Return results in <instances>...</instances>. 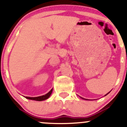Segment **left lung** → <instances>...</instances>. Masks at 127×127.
<instances>
[{"label":"left lung","instance_id":"8db88e82","mask_svg":"<svg viewBox=\"0 0 127 127\" xmlns=\"http://www.w3.org/2000/svg\"><path fill=\"white\" fill-rule=\"evenodd\" d=\"M110 92H111V91H110ZM110 92H108V94H106V95H105V96H106V95H108V94H109V93H110ZM81 97V98H82V99H84V98H83V97ZM86 100H87V99H86Z\"/></svg>","mask_w":127,"mask_h":127}]
</instances>
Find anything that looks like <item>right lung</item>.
<instances>
[{
  "mask_svg": "<svg viewBox=\"0 0 127 127\" xmlns=\"http://www.w3.org/2000/svg\"><path fill=\"white\" fill-rule=\"evenodd\" d=\"M52 91H53V89L49 92L48 93H47V94H45V95L41 96H38V97H28L26 96L25 97L28 99H31V100H37V101H42V100H44L45 99H47L51 95ZM25 97V96H24Z\"/></svg>",
  "mask_w": 127,
  "mask_h": 127,
  "instance_id": "right-lung-1",
  "label": "right lung"
}]
</instances>
